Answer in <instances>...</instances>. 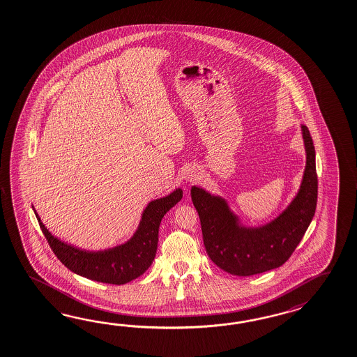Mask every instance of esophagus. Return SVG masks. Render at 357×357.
I'll list each match as a JSON object with an SVG mask.
<instances>
[{
	"label": "esophagus",
	"instance_id": "1",
	"mask_svg": "<svg viewBox=\"0 0 357 357\" xmlns=\"http://www.w3.org/2000/svg\"><path fill=\"white\" fill-rule=\"evenodd\" d=\"M199 177V174L195 171V169H192V171H190L189 174H188V177H186V180L189 181V183H192V181H195L197 178Z\"/></svg>",
	"mask_w": 357,
	"mask_h": 357
}]
</instances>
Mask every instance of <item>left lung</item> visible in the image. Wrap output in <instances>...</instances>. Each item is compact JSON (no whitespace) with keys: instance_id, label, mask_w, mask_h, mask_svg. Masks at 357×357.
Wrapping results in <instances>:
<instances>
[{"instance_id":"1","label":"left lung","mask_w":357,"mask_h":357,"mask_svg":"<svg viewBox=\"0 0 357 357\" xmlns=\"http://www.w3.org/2000/svg\"><path fill=\"white\" fill-rule=\"evenodd\" d=\"M301 128L306 149L302 183L294 199L273 221L258 227L243 226L224 198L191 188L208 256L226 273L250 276L280 267L311 224L317 202L315 146L306 126Z\"/></svg>"}]
</instances>
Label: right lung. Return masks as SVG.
<instances>
[{
    "mask_svg": "<svg viewBox=\"0 0 357 357\" xmlns=\"http://www.w3.org/2000/svg\"><path fill=\"white\" fill-rule=\"evenodd\" d=\"M183 198V190L153 200L144 209L142 221L132 238L125 244L104 250H86L54 236L33 208L42 232L52 252L75 274L95 282L122 285L144 274L153 264L158 247V231L162 218Z\"/></svg>",
    "mask_w": 357,
    "mask_h": 357,
    "instance_id": "1",
    "label": "right lung"
}]
</instances>
